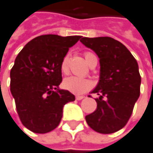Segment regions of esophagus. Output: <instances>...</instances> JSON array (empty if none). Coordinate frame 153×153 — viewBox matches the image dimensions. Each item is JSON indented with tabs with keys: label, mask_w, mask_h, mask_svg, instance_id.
Here are the masks:
<instances>
[{
	"label": "esophagus",
	"mask_w": 153,
	"mask_h": 153,
	"mask_svg": "<svg viewBox=\"0 0 153 153\" xmlns=\"http://www.w3.org/2000/svg\"><path fill=\"white\" fill-rule=\"evenodd\" d=\"M85 98V96H80V95H77L76 96V100H83Z\"/></svg>",
	"instance_id": "34e87169"
}]
</instances>
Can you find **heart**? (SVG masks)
Instances as JSON below:
<instances>
[{
    "label": "heart",
    "mask_w": 153,
    "mask_h": 153,
    "mask_svg": "<svg viewBox=\"0 0 153 153\" xmlns=\"http://www.w3.org/2000/svg\"><path fill=\"white\" fill-rule=\"evenodd\" d=\"M85 59L89 66H91L94 61H97V58L94 54L91 52H85ZM70 60L69 53L66 54L62 61L60 63V70L63 74H67L68 72V65ZM93 86V83L90 79L80 78L77 76H70L66 78L63 81V87L69 92L75 94H84Z\"/></svg>",
    "instance_id": "b5f03b06"
}]
</instances>
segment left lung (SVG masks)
<instances>
[{
  "mask_svg": "<svg viewBox=\"0 0 153 153\" xmlns=\"http://www.w3.org/2000/svg\"><path fill=\"white\" fill-rule=\"evenodd\" d=\"M80 42L94 51L100 65V80L92 91L99 95L97 109L85 120L97 132L113 133L126 125L140 94L137 60L121 42L111 37H82Z\"/></svg>",
  "mask_w": 153,
  "mask_h": 153,
  "instance_id": "obj_1",
  "label": "left lung"
}]
</instances>
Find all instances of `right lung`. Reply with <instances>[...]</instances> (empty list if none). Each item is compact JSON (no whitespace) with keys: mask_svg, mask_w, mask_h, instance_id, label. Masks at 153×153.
<instances>
[{"mask_svg":"<svg viewBox=\"0 0 153 153\" xmlns=\"http://www.w3.org/2000/svg\"><path fill=\"white\" fill-rule=\"evenodd\" d=\"M81 36L45 34L30 41L19 53L10 71V91L25 127L47 133L59 126L63 106L75 100L73 94L59 88L60 63Z\"/></svg>","mask_w":153,"mask_h":153,"instance_id":"right-lung-1","label":"right lung"}]
</instances>
